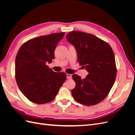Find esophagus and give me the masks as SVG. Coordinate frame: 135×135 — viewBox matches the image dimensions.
I'll return each instance as SVG.
<instances>
[{
	"label": "esophagus",
	"instance_id": "esophagus-1",
	"mask_svg": "<svg viewBox=\"0 0 135 135\" xmlns=\"http://www.w3.org/2000/svg\"><path fill=\"white\" fill-rule=\"evenodd\" d=\"M66 78L68 79H71V74H66Z\"/></svg>",
	"mask_w": 135,
	"mask_h": 135
}]
</instances>
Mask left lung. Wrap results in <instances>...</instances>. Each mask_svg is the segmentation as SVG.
I'll return each instance as SVG.
<instances>
[{
    "label": "left lung",
    "mask_w": 135,
    "mask_h": 135,
    "mask_svg": "<svg viewBox=\"0 0 135 135\" xmlns=\"http://www.w3.org/2000/svg\"><path fill=\"white\" fill-rule=\"evenodd\" d=\"M66 38L75 47L79 65L89 73L84 79L77 74L72 75L75 82L72 96L81 104L91 106L99 104L108 96L116 78L112 48L104 40L86 32L73 31Z\"/></svg>",
    "instance_id": "obj_1"
}]
</instances>
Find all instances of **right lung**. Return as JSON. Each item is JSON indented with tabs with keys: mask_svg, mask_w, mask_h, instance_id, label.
<instances>
[{
	"mask_svg": "<svg viewBox=\"0 0 135 135\" xmlns=\"http://www.w3.org/2000/svg\"><path fill=\"white\" fill-rule=\"evenodd\" d=\"M65 32L30 39L20 47L15 60L16 80L27 99L42 104L55 99L66 79L65 73H57L46 64L55 59V50Z\"/></svg>",
	"mask_w": 135,
	"mask_h": 135,
	"instance_id": "add662e5",
	"label": "right lung"
}]
</instances>
